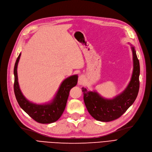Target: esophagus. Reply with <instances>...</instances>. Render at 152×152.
Here are the masks:
<instances>
[{
  "instance_id": "1",
  "label": "esophagus",
  "mask_w": 152,
  "mask_h": 152,
  "mask_svg": "<svg viewBox=\"0 0 152 152\" xmlns=\"http://www.w3.org/2000/svg\"><path fill=\"white\" fill-rule=\"evenodd\" d=\"M85 77L83 75L79 76L78 77V84L79 85H83L85 83Z\"/></svg>"
}]
</instances>
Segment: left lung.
Returning <instances> with one entry per match:
<instances>
[{
  "label": "left lung",
  "instance_id": "obj_1",
  "mask_svg": "<svg viewBox=\"0 0 152 152\" xmlns=\"http://www.w3.org/2000/svg\"><path fill=\"white\" fill-rule=\"evenodd\" d=\"M131 45L133 57V71L131 81L121 94L112 99L103 98L96 91L83 87L84 101L90 115L97 121L109 122L123 115L136 99L139 90L140 65L136 52Z\"/></svg>",
  "mask_w": 152,
  "mask_h": 152
}]
</instances>
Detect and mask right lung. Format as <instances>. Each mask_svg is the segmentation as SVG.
Instances as JSON below:
<instances>
[{"instance_id":"1","label":"right lung","mask_w":152,"mask_h":152,"mask_svg":"<svg viewBox=\"0 0 152 152\" xmlns=\"http://www.w3.org/2000/svg\"><path fill=\"white\" fill-rule=\"evenodd\" d=\"M21 53L14 66V92L20 107L34 120L42 124H49L57 121L61 117L66 107L69 93L77 83V75L71 76L64 80L59 87L55 97L44 104H36L29 101L22 94L18 80L17 67Z\"/></svg>"}]
</instances>
